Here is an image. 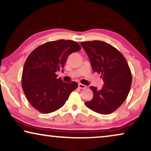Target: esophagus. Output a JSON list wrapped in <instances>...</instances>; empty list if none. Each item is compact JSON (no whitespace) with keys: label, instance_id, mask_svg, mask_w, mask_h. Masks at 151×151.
<instances>
[{"label":"esophagus","instance_id":"obj_1","mask_svg":"<svg viewBox=\"0 0 151 151\" xmlns=\"http://www.w3.org/2000/svg\"><path fill=\"white\" fill-rule=\"evenodd\" d=\"M78 87L80 88H81V89H84V88H87V86L86 85H84V84H78Z\"/></svg>","mask_w":151,"mask_h":151}]
</instances>
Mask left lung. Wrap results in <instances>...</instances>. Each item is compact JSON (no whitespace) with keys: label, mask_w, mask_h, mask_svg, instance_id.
I'll return each mask as SVG.
<instances>
[{"label":"left lung","mask_w":151,"mask_h":151,"mask_svg":"<svg viewBox=\"0 0 151 151\" xmlns=\"http://www.w3.org/2000/svg\"><path fill=\"white\" fill-rule=\"evenodd\" d=\"M81 45L87 53L93 71L100 73L104 82L100 90L90 86L93 98L84 104L96 113L111 114L123 104L129 95L132 83L131 69L124 55L108 43L93 40L82 42Z\"/></svg>","instance_id":"obj_1"}]
</instances>
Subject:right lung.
<instances>
[{"instance_id":"add662e5","label":"right lung","mask_w":151,"mask_h":151,"mask_svg":"<svg viewBox=\"0 0 151 151\" xmlns=\"http://www.w3.org/2000/svg\"><path fill=\"white\" fill-rule=\"evenodd\" d=\"M80 49L75 41L59 40L45 43L29 55L22 71V87L39 112L47 114L60 109L77 88V82H63L56 72L64 67L71 53Z\"/></svg>"}]
</instances>
